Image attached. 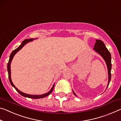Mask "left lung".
Wrapping results in <instances>:
<instances>
[{
  "instance_id": "obj_1",
  "label": "left lung",
  "mask_w": 121,
  "mask_h": 121,
  "mask_svg": "<svg viewBox=\"0 0 121 121\" xmlns=\"http://www.w3.org/2000/svg\"><path fill=\"white\" fill-rule=\"evenodd\" d=\"M93 49L103 57L105 61V63H106L108 72V82L107 87V88L111 80V69H112V63H111L112 57H111V54L109 51L108 50V49L105 47L103 42L100 40H96V43H95V46ZM73 92L74 94L76 96V94L74 93L73 91Z\"/></svg>"
}]
</instances>
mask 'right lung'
I'll use <instances>...</instances> for the list:
<instances>
[{
    "label": "right lung",
    "instance_id": "add662e5",
    "mask_svg": "<svg viewBox=\"0 0 121 121\" xmlns=\"http://www.w3.org/2000/svg\"><path fill=\"white\" fill-rule=\"evenodd\" d=\"M33 39H30L24 40V41H23L22 43V44H21V45L19 46L18 48H17V49H14V51H12V52L11 53V54L10 56H9V61L8 64H7V71H8L9 78V82H10L11 85L12 86V87H13L15 88V89H16V91H18L21 95H22V96H24L25 97H28V98L38 99L43 98V97H45L46 96H47L48 95H49V94H50L52 92L53 90L54 89V84L53 85L52 88L50 90V91H49L47 93H45V94H43V95H30V94H27L23 93V92L20 91L19 89H17V87L14 85V84L13 83V82L12 81V80H11V61H12V59L13 58V57H14V55L16 54L17 52H18V51H20V49H22V48L24 47L27 43H29V42H30V41H33Z\"/></svg>",
    "mask_w": 121,
    "mask_h": 121
}]
</instances>
